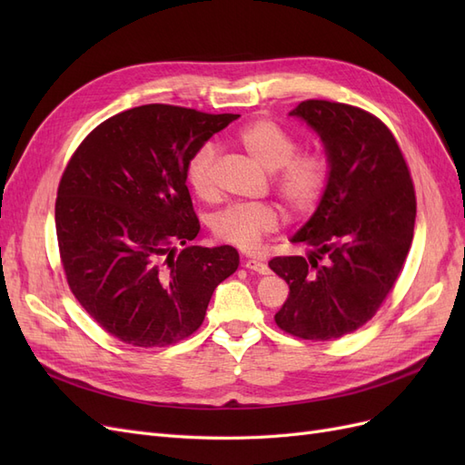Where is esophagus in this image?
Masks as SVG:
<instances>
[{
  "instance_id": "obj_1",
  "label": "esophagus",
  "mask_w": 465,
  "mask_h": 465,
  "mask_svg": "<svg viewBox=\"0 0 465 465\" xmlns=\"http://www.w3.org/2000/svg\"><path fill=\"white\" fill-rule=\"evenodd\" d=\"M244 267H246V270H250V272H256V273H262V275L270 273V265L263 263V262H256V260H246V262H244Z\"/></svg>"
}]
</instances>
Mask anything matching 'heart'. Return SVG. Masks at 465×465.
Returning <instances> with one entry per match:
<instances>
[{"instance_id":"b5f03b06","label":"heart","mask_w":465,"mask_h":465,"mask_svg":"<svg viewBox=\"0 0 465 465\" xmlns=\"http://www.w3.org/2000/svg\"><path fill=\"white\" fill-rule=\"evenodd\" d=\"M250 159L273 173V190L294 217L308 215L320 205L331 180V159L322 149H301L299 137L272 118H256L236 134ZM217 149L203 143L186 163V182L200 200H215ZM281 224V209L270 202L232 203L213 219L219 241L241 250H256Z\"/></svg>"}]
</instances>
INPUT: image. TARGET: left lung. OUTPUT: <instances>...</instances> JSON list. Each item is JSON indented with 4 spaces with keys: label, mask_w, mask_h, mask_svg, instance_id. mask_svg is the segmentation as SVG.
I'll use <instances>...</instances> for the list:
<instances>
[{
    "label": "left lung",
    "mask_w": 465,
    "mask_h": 465,
    "mask_svg": "<svg viewBox=\"0 0 465 465\" xmlns=\"http://www.w3.org/2000/svg\"><path fill=\"white\" fill-rule=\"evenodd\" d=\"M291 116L320 134L331 180L292 236L312 254L270 260L289 285L275 323L299 340L330 341L364 326L396 285L413 241L415 186L396 137L371 112L311 98Z\"/></svg>",
    "instance_id": "1"
}]
</instances>
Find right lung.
<instances>
[{
  "instance_id": "1",
  "label": "right lung",
  "mask_w": 465,
  "mask_h": 465,
  "mask_svg": "<svg viewBox=\"0 0 465 465\" xmlns=\"http://www.w3.org/2000/svg\"><path fill=\"white\" fill-rule=\"evenodd\" d=\"M238 114L145 104L98 124L69 159L55 200L67 285L85 312L134 347H166L203 323L232 246H184L200 232L186 163Z\"/></svg>"
}]
</instances>
